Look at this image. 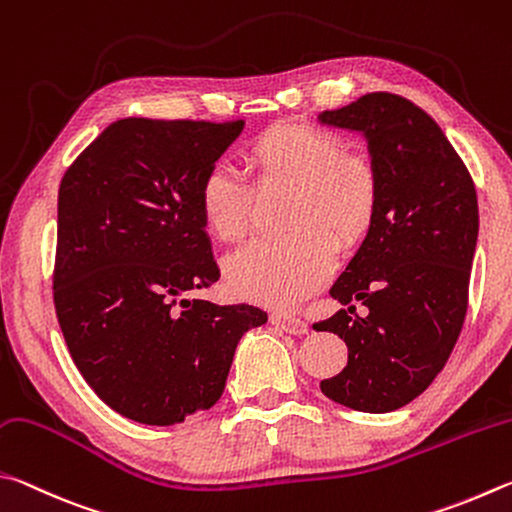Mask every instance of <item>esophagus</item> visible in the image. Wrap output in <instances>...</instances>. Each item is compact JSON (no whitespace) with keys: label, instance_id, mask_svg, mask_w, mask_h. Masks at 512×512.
<instances>
[{"label":"esophagus","instance_id":"esophagus-1","mask_svg":"<svg viewBox=\"0 0 512 512\" xmlns=\"http://www.w3.org/2000/svg\"><path fill=\"white\" fill-rule=\"evenodd\" d=\"M270 321H272L276 328H281V330H285V333H290V335H306L308 333V324L301 317L285 315V312H272Z\"/></svg>","mask_w":512,"mask_h":512}]
</instances>
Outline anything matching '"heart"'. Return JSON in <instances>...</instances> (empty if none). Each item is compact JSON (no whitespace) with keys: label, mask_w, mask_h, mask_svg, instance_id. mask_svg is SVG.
Returning <instances> with one entry per match:
<instances>
[{"label":"heart","mask_w":512,"mask_h":512,"mask_svg":"<svg viewBox=\"0 0 512 512\" xmlns=\"http://www.w3.org/2000/svg\"><path fill=\"white\" fill-rule=\"evenodd\" d=\"M258 188L288 186L285 229L256 238L233 254L224 272L233 294L265 306H292L324 283L337 249H351L369 231L380 200L373 161L346 150L339 134L308 123L267 128L245 150ZM200 211L215 236L233 242L245 236L254 188L236 168L206 170Z\"/></svg>","instance_id":"obj_1"}]
</instances>
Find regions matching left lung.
Here are the masks:
<instances>
[{"instance_id": "8db88e82", "label": "left lung", "mask_w": 512, "mask_h": 512, "mask_svg": "<svg viewBox=\"0 0 512 512\" xmlns=\"http://www.w3.org/2000/svg\"><path fill=\"white\" fill-rule=\"evenodd\" d=\"M319 121L362 132L380 179L369 233L330 297L348 310L315 324L348 346V362L321 391L369 414L418 398L450 357L468 312L479 204L463 159L425 110L373 92ZM370 310L354 315L353 302Z\"/></svg>"}]
</instances>
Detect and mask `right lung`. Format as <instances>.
Listing matches in <instances>:
<instances>
[{
  "instance_id": "1",
  "label": "right lung",
  "mask_w": 512,
  "mask_h": 512,
  "mask_svg": "<svg viewBox=\"0 0 512 512\" xmlns=\"http://www.w3.org/2000/svg\"><path fill=\"white\" fill-rule=\"evenodd\" d=\"M242 128L130 116L60 182L58 324L96 396L137 423L175 425L213 407L240 337L267 321L247 303L184 299L220 279L197 191Z\"/></svg>"
}]
</instances>
